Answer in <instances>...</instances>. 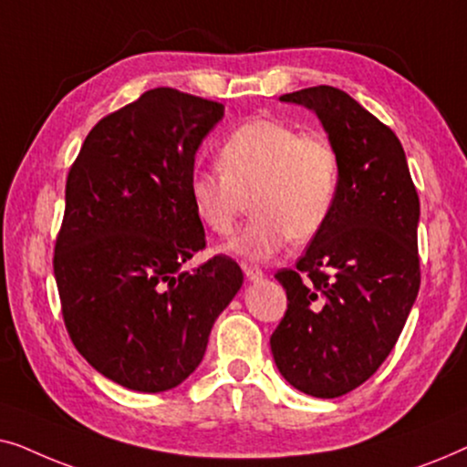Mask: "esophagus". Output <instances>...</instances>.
Here are the masks:
<instances>
[{"mask_svg": "<svg viewBox=\"0 0 467 467\" xmlns=\"http://www.w3.org/2000/svg\"><path fill=\"white\" fill-rule=\"evenodd\" d=\"M242 270H244V276H246V280H251V283L264 278V272H261L257 265H246L244 264V265H242Z\"/></svg>", "mask_w": 467, "mask_h": 467, "instance_id": "obj_1", "label": "esophagus"}]
</instances>
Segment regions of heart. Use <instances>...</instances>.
Instances as JSON below:
<instances>
[{
  "label": "heart",
  "mask_w": 467,
  "mask_h": 467,
  "mask_svg": "<svg viewBox=\"0 0 467 467\" xmlns=\"http://www.w3.org/2000/svg\"><path fill=\"white\" fill-rule=\"evenodd\" d=\"M219 168L191 174V206L208 232L229 235L251 200L254 214L229 251L254 261L274 257L291 238H315L340 193L334 144L280 120L257 119L238 127L219 149Z\"/></svg>",
  "instance_id": "b5f03b06"
}]
</instances>
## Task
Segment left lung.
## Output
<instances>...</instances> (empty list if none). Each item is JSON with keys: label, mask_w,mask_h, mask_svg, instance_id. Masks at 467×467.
Here are the masks:
<instances>
[{"label": "left lung", "mask_w": 467, "mask_h": 467, "mask_svg": "<svg viewBox=\"0 0 467 467\" xmlns=\"http://www.w3.org/2000/svg\"><path fill=\"white\" fill-rule=\"evenodd\" d=\"M312 110L340 157V193L296 270L270 337L278 372L312 398L363 385L391 353L420 285L419 195L398 136L336 87L286 93Z\"/></svg>", "instance_id": "obj_1"}]
</instances>
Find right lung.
Instances as JSON below:
<instances>
[{
	"mask_svg": "<svg viewBox=\"0 0 467 467\" xmlns=\"http://www.w3.org/2000/svg\"><path fill=\"white\" fill-rule=\"evenodd\" d=\"M223 110L150 88L88 131L67 174L53 259L63 321L78 353L133 391H168L193 374L244 283L225 254L182 272L206 248L189 178Z\"/></svg>",
	"mask_w": 467,
	"mask_h": 467,
	"instance_id": "right-lung-1",
	"label": "right lung"
}]
</instances>
